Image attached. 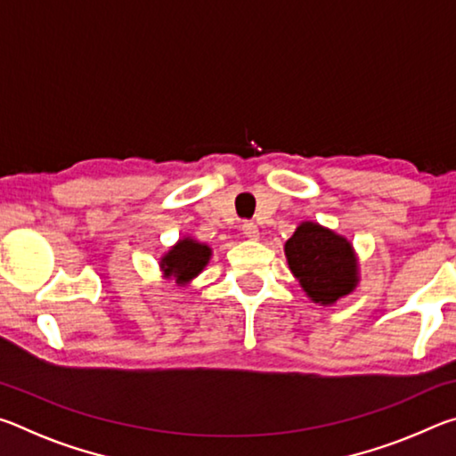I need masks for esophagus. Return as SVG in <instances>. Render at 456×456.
I'll list each match as a JSON object with an SVG mask.
<instances>
[{
    "label": "esophagus",
    "mask_w": 456,
    "mask_h": 456,
    "mask_svg": "<svg viewBox=\"0 0 456 456\" xmlns=\"http://www.w3.org/2000/svg\"><path fill=\"white\" fill-rule=\"evenodd\" d=\"M241 229H243V235L247 239H251V241H256V239L259 237V229H257V225L253 221H243Z\"/></svg>",
    "instance_id": "34e87169"
}]
</instances>
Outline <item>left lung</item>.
Segmentation results:
<instances>
[{"instance_id":"left-lung-1","label":"left lung","mask_w":456,"mask_h":456,"mask_svg":"<svg viewBox=\"0 0 456 456\" xmlns=\"http://www.w3.org/2000/svg\"><path fill=\"white\" fill-rule=\"evenodd\" d=\"M291 273L315 304L331 305L358 285V259L348 239L304 221L285 241Z\"/></svg>"}]
</instances>
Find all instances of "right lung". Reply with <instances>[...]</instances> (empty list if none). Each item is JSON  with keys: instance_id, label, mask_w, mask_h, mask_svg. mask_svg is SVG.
<instances>
[{"instance_id": "right-lung-1", "label": "right lung", "mask_w": 456, "mask_h": 456, "mask_svg": "<svg viewBox=\"0 0 456 456\" xmlns=\"http://www.w3.org/2000/svg\"><path fill=\"white\" fill-rule=\"evenodd\" d=\"M211 259V247L199 243L191 237H183L160 259V269L167 280H175L179 285H187L192 277L203 272Z\"/></svg>"}]
</instances>
